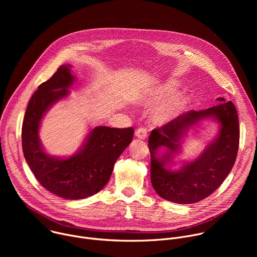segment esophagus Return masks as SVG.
Returning <instances> with one entry per match:
<instances>
[{
    "mask_svg": "<svg viewBox=\"0 0 257 257\" xmlns=\"http://www.w3.org/2000/svg\"><path fill=\"white\" fill-rule=\"evenodd\" d=\"M135 136L139 139H145L146 136H148V132H146V130L144 128H139L136 130Z\"/></svg>",
    "mask_w": 257,
    "mask_h": 257,
    "instance_id": "34e87169",
    "label": "esophagus"
}]
</instances>
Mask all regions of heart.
Returning <instances> with one entry per match:
<instances>
[{
  "mask_svg": "<svg viewBox=\"0 0 257 257\" xmlns=\"http://www.w3.org/2000/svg\"><path fill=\"white\" fill-rule=\"evenodd\" d=\"M177 84L172 82L162 83L149 90L141 98L142 103L148 106L158 105L153 112V120L157 124H165L175 119L184 105V95L174 94Z\"/></svg>",
  "mask_w": 257,
  "mask_h": 257,
  "instance_id": "heart-1",
  "label": "heart"
}]
</instances>
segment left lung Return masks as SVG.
Here are the masks:
<instances>
[{
    "label": "left lung",
    "instance_id": "1",
    "mask_svg": "<svg viewBox=\"0 0 257 257\" xmlns=\"http://www.w3.org/2000/svg\"><path fill=\"white\" fill-rule=\"evenodd\" d=\"M216 100V105L191 109L152 131L151 181L162 198L179 204L198 202L217 189L231 172L239 148L238 115L232 101ZM209 120L218 124L216 136L196 158L176 162L190 130Z\"/></svg>",
    "mask_w": 257,
    "mask_h": 257
}]
</instances>
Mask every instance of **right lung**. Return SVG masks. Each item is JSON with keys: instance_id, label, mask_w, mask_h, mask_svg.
Instances as JSON below:
<instances>
[{"instance_id": "obj_1", "label": "right lung", "mask_w": 257, "mask_h": 257, "mask_svg": "<svg viewBox=\"0 0 257 257\" xmlns=\"http://www.w3.org/2000/svg\"><path fill=\"white\" fill-rule=\"evenodd\" d=\"M71 65L61 66L31 96L22 124V150L34 177L50 192L69 200L87 198L108 182L115 163L133 139L134 129L89 128L76 153L68 157L49 154L40 137L44 117L66 99L75 81Z\"/></svg>"}]
</instances>
